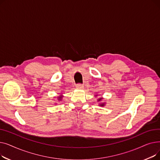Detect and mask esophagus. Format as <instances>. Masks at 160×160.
Returning <instances> with one entry per match:
<instances>
[{
	"label": "esophagus",
	"instance_id": "obj_1",
	"mask_svg": "<svg viewBox=\"0 0 160 160\" xmlns=\"http://www.w3.org/2000/svg\"><path fill=\"white\" fill-rule=\"evenodd\" d=\"M77 88L79 89H82L83 88V86L82 84H80V83H79V84L77 85Z\"/></svg>",
	"mask_w": 160,
	"mask_h": 160
}]
</instances>
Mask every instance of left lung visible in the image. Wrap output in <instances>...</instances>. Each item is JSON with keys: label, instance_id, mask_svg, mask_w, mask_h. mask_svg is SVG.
<instances>
[{"label": "left lung", "instance_id": "1", "mask_svg": "<svg viewBox=\"0 0 160 160\" xmlns=\"http://www.w3.org/2000/svg\"><path fill=\"white\" fill-rule=\"evenodd\" d=\"M102 99V98H98V101H100V100H101ZM104 104H105L104 103H102V104H100V106H104Z\"/></svg>", "mask_w": 160, "mask_h": 160}]
</instances>
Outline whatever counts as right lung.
<instances>
[{
	"label": "right lung",
	"instance_id": "1",
	"mask_svg": "<svg viewBox=\"0 0 160 160\" xmlns=\"http://www.w3.org/2000/svg\"><path fill=\"white\" fill-rule=\"evenodd\" d=\"M62 97H63V96H62V95H60V97H58V100H62Z\"/></svg>",
	"mask_w": 160,
	"mask_h": 160
}]
</instances>
